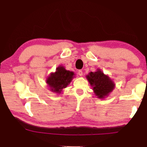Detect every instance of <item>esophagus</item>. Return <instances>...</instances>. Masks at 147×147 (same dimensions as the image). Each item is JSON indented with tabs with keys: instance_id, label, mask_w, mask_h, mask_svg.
Listing matches in <instances>:
<instances>
[{
	"instance_id": "1",
	"label": "esophagus",
	"mask_w": 147,
	"mask_h": 147,
	"mask_svg": "<svg viewBox=\"0 0 147 147\" xmlns=\"http://www.w3.org/2000/svg\"><path fill=\"white\" fill-rule=\"evenodd\" d=\"M78 73L79 74V76H82L83 75V72H82V70H79L78 72Z\"/></svg>"
}]
</instances>
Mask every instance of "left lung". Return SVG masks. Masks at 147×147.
<instances>
[{
	"label": "left lung",
	"instance_id": "1",
	"mask_svg": "<svg viewBox=\"0 0 147 147\" xmlns=\"http://www.w3.org/2000/svg\"><path fill=\"white\" fill-rule=\"evenodd\" d=\"M86 78L92 87L94 94L100 99L108 96L115 87L114 82L100 69H97L94 72H90L86 76Z\"/></svg>",
	"mask_w": 147,
	"mask_h": 147
}]
</instances>
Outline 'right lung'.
Here are the masks:
<instances>
[{
  "mask_svg": "<svg viewBox=\"0 0 147 147\" xmlns=\"http://www.w3.org/2000/svg\"><path fill=\"white\" fill-rule=\"evenodd\" d=\"M74 72L66 70L63 66L59 65L54 73L47 76L46 83L49 90L56 94H61L63 89L67 87L74 78Z\"/></svg>",
  "mask_w": 147,
  "mask_h": 147,
  "instance_id": "obj_1",
  "label": "right lung"
}]
</instances>
